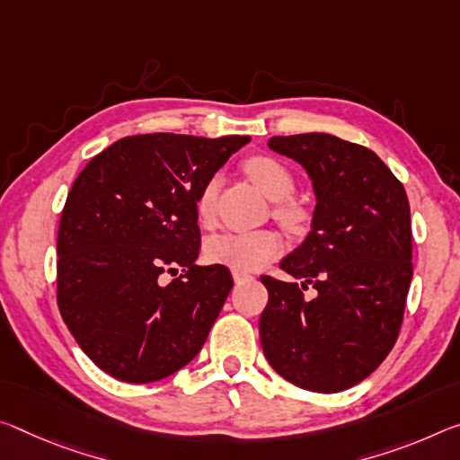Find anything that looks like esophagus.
Segmentation results:
<instances>
[{"label":"esophagus","instance_id":"esophagus-1","mask_svg":"<svg viewBox=\"0 0 460 460\" xmlns=\"http://www.w3.org/2000/svg\"><path fill=\"white\" fill-rule=\"evenodd\" d=\"M233 280H235L237 284H242V282H247V280H252L253 276L250 274V272H245V270H233Z\"/></svg>","mask_w":460,"mask_h":460}]
</instances>
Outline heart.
<instances>
[{
  "instance_id": "b5f03b06",
  "label": "heart",
  "mask_w": 460,
  "mask_h": 460,
  "mask_svg": "<svg viewBox=\"0 0 460 460\" xmlns=\"http://www.w3.org/2000/svg\"><path fill=\"white\" fill-rule=\"evenodd\" d=\"M247 176L253 180L261 192L272 200H287L295 192L296 181L290 170L280 159L270 155L250 157L243 164ZM218 180L208 178L196 196V215L200 223L208 225L215 217ZM274 215L282 223L296 225L301 221V210L290 202H279ZM282 253V239L279 233L261 231H227L218 233L207 245V258L215 264H225L235 270H260L268 261L279 258Z\"/></svg>"
}]
</instances>
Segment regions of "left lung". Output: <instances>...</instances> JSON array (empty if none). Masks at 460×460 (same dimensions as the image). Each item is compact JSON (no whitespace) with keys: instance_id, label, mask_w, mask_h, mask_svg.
Wrapping results in <instances>:
<instances>
[{"instance_id":"left-lung-1","label":"left lung","mask_w":460,"mask_h":460,"mask_svg":"<svg viewBox=\"0 0 460 460\" xmlns=\"http://www.w3.org/2000/svg\"><path fill=\"white\" fill-rule=\"evenodd\" d=\"M268 147L307 170L317 204L305 243L280 261L304 282L260 279L261 348L296 387L344 391L387 358L403 323L413 274L405 188L375 151L340 137H272Z\"/></svg>"}]
</instances>
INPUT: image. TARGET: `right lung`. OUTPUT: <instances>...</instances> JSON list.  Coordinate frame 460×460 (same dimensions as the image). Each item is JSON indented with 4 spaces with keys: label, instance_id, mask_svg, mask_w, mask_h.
Segmentation results:
<instances>
[{
    "label": "right lung",
    "instance_id": "right-lung-1",
    "mask_svg": "<svg viewBox=\"0 0 460 460\" xmlns=\"http://www.w3.org/2000/svg\"><path fill=\"white\" fill-rule=\"evenodd\" d=\"M247 143L239 135H133L73 181L57 235V305L104 373L162 381L200 352L233 279L221 264L196 266V196ZM164 273L177 279L165 285Z\"/></svg>",
    "mask_w": 460,
    "mask_h": 460
}]
</instances>
